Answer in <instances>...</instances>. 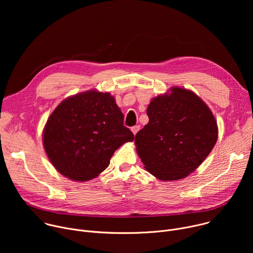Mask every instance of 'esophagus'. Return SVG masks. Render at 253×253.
<instances>
[{"mask_svg":"<svg viewBox=\"0 0 253 253\" xmlns=\"http://www.w3.org/2000/svg\"><path fill=\"white\" fill-rule=\"evenodd\" d=\"M139 129H140V126H133V127L131 128V131H132V133H133L134 135H136V133L139 131Z\"/></svg>","mask_w":253,"mask_h":253,"instance_id":"esophagus-1","label":"esophagus"}]
</instances>
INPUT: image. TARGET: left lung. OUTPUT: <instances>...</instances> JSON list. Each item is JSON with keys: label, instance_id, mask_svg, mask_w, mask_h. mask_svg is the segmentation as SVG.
<instances>
[{"label": "left lung", "instance_id": "8db88e82", "mask_svg": "<svg viewBox=\"0 0 253 253\" xmlns=\"http://www.w3.org/2000/svg\"><path fill=\"white\" fill-rule=\"evenodd\" d=\"M153 98L149 122L135 136L145 169L164 181L185 178L205 160L218 137L209 107L192 91L172 87Z\"/></svg>", "mask_w": 253, "mask_h": 253}]
</instances>
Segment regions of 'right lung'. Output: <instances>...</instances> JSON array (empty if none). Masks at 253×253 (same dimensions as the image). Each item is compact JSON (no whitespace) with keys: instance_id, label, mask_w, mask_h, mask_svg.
Returning a JSON list of instances; mask_svg holds the SVG:
<instances>
[{"instance_id":"add662e5","label":"right lung","mask_w":253,"mask_h":253,"mask_svg":"<svg viewBox=\"0 0 253 253\" xmlns=\"http://www.w3.org/2000/svg\"><path fill=\"white\" fill-rule=\"evenodd\" d=\"M109 93L90 90L62 101L48 118L43 144L49 160L75 181L93 179L109 166L114 152L134 139Z\"/></svg>"}]
</instances>
